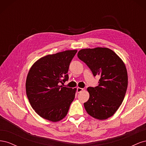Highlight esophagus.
Returning a JSON list of instances; mask_svg holds the SVG:
<instances>
[{"instance_id":"esophagus-1","label":"esophagus","mask_w":146,"mask_h":146,"mask_svg":"<svg viewBox=\"0 0 146 146\" xmlns=\"http://www.w3.org/2000/svg\"><path fill=\"white\" fill-rule=\"evenodd\" d=\"M83 90V88H82L78 87V88H77V91L78 93H80V92H82Z\"/></svg>"}]
</instances>
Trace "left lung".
<instances>
[{
	"mask_svg": "<svg viewBox=\"0 0 146 146\" xmlns=\"http://www.w3.org/2000/svg\"><path fill=\"white\" fill-rule=\"evenodd\" d=\"M77 56L94 77L100 76L98 86L87 88L90 98L84 103L86 111L96 119H107L115 113L124 99L128 85L125 66L116 53L106 47L84 48Z\"/></svg>",
	"mask_w": 146,
	"mask_h": 146,
	"instance_id": "8db88e82",
	"label": "left lung"
}]
</instances>
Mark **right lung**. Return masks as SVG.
I'll use <instances>...</instances> for the list:
<instances>
[{
    "label": "right lung",
    "instance_id": "obj_1",
    "mask_svg": "<svg viewBox=\"0 0 146 146\" xmlns=\"http://www.w3.org/2000/svg\"><path fill=\"white\" fill-rule=\"evenodd\" d=\"M77 50L42 57L30 68L26 80L29 102L39 116L52 122L63 119L75 98L76 88L63 85L68 80L69 64Z\"/></svg>",
    "mask_w": 146,
    "mask_h": 146
}]
</instances>
